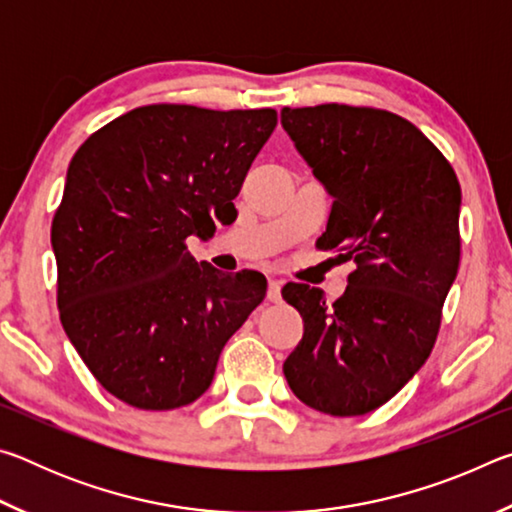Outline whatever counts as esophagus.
Returning a JSON list of instances; mask_svg holds the SVG:
<instances>
[{
    "instance_id": "obj_1",
    "label": "esophagus",
    "mask_w": 512,
    "mask_h": 512,
    "mask_svg": "<svg viewBox=\"0 0 512 512\" xmlns=\"http://www.w3.org/2000/svg\"><path fill=\"white\" fill-rule=\"evenodd\" d=\"M280 289H282V282L275 280V277H268V293H266L268 302H280L282 300Z\"/></svg>"
}]
</instances>
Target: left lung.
I'll use <instances>...</instances> for the list:
<instances>
[{"instance_id":"8db88e82","label":"left lung","mask_w":512,"mask_h":512,"mask_svg":"<svg viewBox=\"0 0 512 512\" xmlns=\"http://www.w3.org/2000/svg\"><path fill=\"white\" fill-rule=\"evenodd\" d=\"M282 126L334 196L318 250L354 262L345 293L289 282L305 334L284 377L300 402L339 418L379 409L429 359L461 262V185L438 146L395 112L320 103Z\"/></svg>"}]
</instances>
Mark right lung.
Wrapping results in <instances>:
<instances>
[{
  "instance_id": "obj_1",
  "label": "right lung",
  "mask_w": 512,
  "mask_h": 512,
  "mask_svg": "<svg viewBox=\"0 0 512 512\" xmlns=\"http://www.w3.org/2000/svg\"><path fill=\"white\" fill-rule=\"evenodd\" d=\"M277 112L153 103L74 153L51 221L60 323L99 384L144 411L198 400L266 296L257 271L198 264L189 235L230 221Z\"/></svg>"
}]
</instances>
